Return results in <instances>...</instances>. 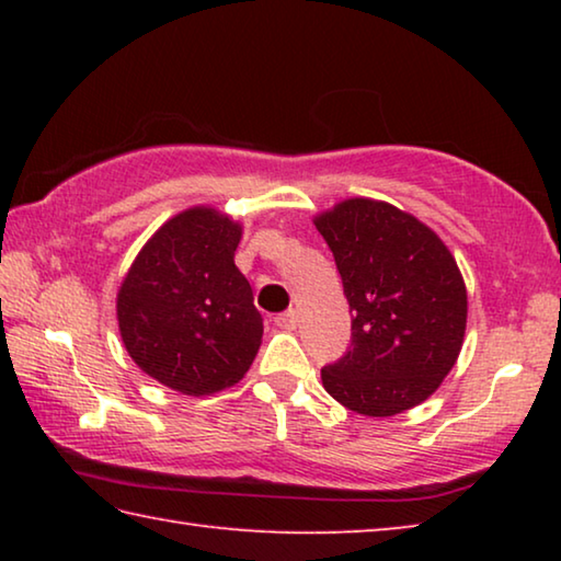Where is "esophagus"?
<instances>
[{
	"label": "esophagus",
	"mask_w": 561,
	"mask_h": 561,
	"mask_svg": "<svg viewBox=\"0 0 561 561\" xmlns=\"http://www.w3.org/2000/svg\"><path fill=\"white\" fill-rule=\"evenodd\" d=\"M297 321H299L297 309H287V311H282V314L274 317V324H277L279 329H287V331L297 329Z\"/></svg>",
	"instance_id": "1"
}]
</instances>
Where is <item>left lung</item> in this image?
I'll return each instance as SVG.
<instances>
[{
  "instance_id": "obj_1",
  "label": "left lung",
  "mask_w": 561,
  "mask_h": 561,
  "mask_svg": "<svg viewBox=\"0 0 561 561\" xmlns=\"http://www.w3.org/2000/svg\"><path fill=\"white\" fill-rule=\"evenodd\" d=\"M351 309V348L321 368L348 411L388 417L423 403L458 360L468 291L448 247L413 215L351 197L321 213Z\"/></svg>"
}]
</instances>
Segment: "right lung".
Instances as JSON below:
<instances>
[{
    "label": "right lung",
    "mask_w": 561,
    "mask_h": 561,
    "mask_svg": "<svg viewBox=\"0 0 561 561\" xmlns=\"http://www.w3.org/2000/svg\"><path fill=\"white\" fill-rule=\"evenodd\" d=\"M242 227L190 207L160 227L118 289L121 339L140 371L185 396L242 381L262 344V314L234 267Z\"/></svg>",
    "instance_id": "add662e5"
}]
</instances>
